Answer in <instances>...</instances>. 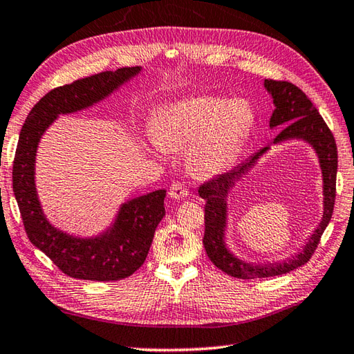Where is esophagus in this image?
<instances>
[{
    "label": "esophagus",
    "mask_w": 354,
    "mask_h": 354,
    "mask_svg": "<svg viewBox=\"0 0 354 354\" xmlns=\"http://www.w3.org/2000/svg\"><path fill=\"white\" fill-rule=\"evenodd\" d=\"M168 196L172 198V200H182V198H186L187 197V189L180 183H174L171 185L169 191H168Z\"/></svg>",
    "instance_id": "34e87169"
}]
</instances>
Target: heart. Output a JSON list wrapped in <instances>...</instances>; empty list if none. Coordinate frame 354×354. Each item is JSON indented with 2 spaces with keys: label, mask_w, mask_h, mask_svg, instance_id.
<instances>
[{
  "label": "heart",
  "mask_w": 354,
  "mask_h": 354,
  "mask_svg": "<svg viewBox=\"0 0 354 354\" xmlns=\"http://www.w3.org/2000/svg\"><path fill=\"white\" fill-rule=\"evenodd\" d=\"M254 124L255 111L249 100L203 95L165 105L151 136L165 151L186 147L187 169L198 178H214L235 163Z\"/></svg>",
  "instance_id": "heart-1"
}]
</instances>
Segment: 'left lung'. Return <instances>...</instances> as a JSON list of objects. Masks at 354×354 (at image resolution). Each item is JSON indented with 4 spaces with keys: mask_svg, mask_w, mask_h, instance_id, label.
I'll return each mask as SVG.
<instances>
[{
    "mask_svg": "<svg viewBox=\"0 0 354 354\" xmlns=\"http://www.w3.org/2000/svg\"><path fill=\"white\" fill-rule=\"evenodd\" d=\"M264 88L273 100V110L269 128H282L273 139L272 145L259 149L249 160L243 162L226 174L211 180L200 186L198 194L206 200L205 206V238L203 244L209 259L220 270L230 277L241 279L269 278L292 272L304 266L321 240V235L328 226L333 215L336 197V172H337V148L335 137L312 100L290 82L264 81ZM287 141H304L314 149L319 157L323 177V217L304 247L293 256L284 260L264 263H252L235 256L227 243L228 230V202L230 191L257 160L273 147Z\"/></svg>",
    "mask_w": 354,
    "mask_h": 354,
    "instance_id": "8db88e82",
    "label": "left lung"
}]
</instances>
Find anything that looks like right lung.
Returning <instances> with one entry per match:
<instances>
[{
  "mask_svg": "<svg viewBox=\"0 0 354 354\" xmlns=\"http://www.w3.org/2000/svg\"><path fill=\"white\" fill-rule=\"evenodd\" d=\"M140 71L142 67H124L57 86L32 108L21 128L12 177L27 236L71 278L118 281L133 275L145 263L156 229L165 217L167 191L157 189L120 203L110 225L95 235L68 234L47 218L36 189L39 142L61 114L104 102Z\"/></svg>",
  "mask_w": 354,
  "mask_h": 354,
  "instance_id": "obj_1",
  "label": "right lung"
}]
</instances>
